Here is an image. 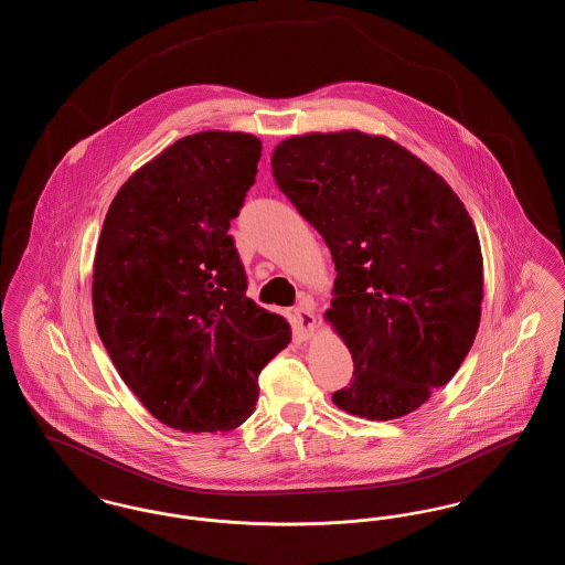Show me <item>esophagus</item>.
Instances as JSON below:
<instances>
[{
	"label": "esophagus",
	"mask_w": 565,
	"mask_h": 565,
	"mask_svg": "<svg viewBox=\"0 0 565 565\" xmlns=\"http://www.w3.org/2000/svg\"><path fill=\"white\" fill-rule=\"evenodd\" d=\"M296 332L300 339H311L316 328H318V320L313 313V305L309 300H302L295 309Z\"/></svg>",
	"instance_id": "obj_1"
}]
</instances>
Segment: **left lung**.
Returning <instances> with one entry per match:
<instances>
[{
	"label": "left lung",
	"mask_w": 565,
	"mask_h": 565,
	"mask_svg": "<svg viewBox=\"0 0 565 565\" xmlns=\"http://www.w3.org/2000/svg\"><path fill=\"white\" fill-rule=\"evenodd\" d=\"M279 190L330 247L323 313L353 358L332 403L387 422L451 381L475 343L483 256L451 186L401 143L362 131L295 135L270 157Z\"/></svg>",
	"instance_id": "left-lung-1"
}]
</instances>
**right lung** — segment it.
I'll return each mask as SVG.
<instances>
[{
  "mask_svg": "<svg viewBox=\"0 0 565 565\" xmlns=\"http://www.w3.org/2000/svg\"><path fill=\"white\" fill-rule=\"evenodd\" d=\"M263 143L239 131L178 139L109 205L93 263L97 332L122 381L164 426L228 431L292 330L245 296L231 220Z\"/></svg>",
  "mask_w": 565,
  "mask_h": 565,
  "instance_id": "add662e5",
  "label": "right lung"
}]
</instances>
